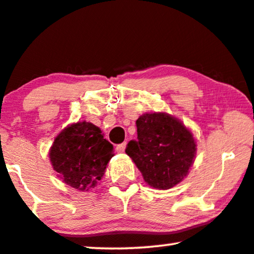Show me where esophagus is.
I'll list each match as a JSON object with an SVG mask.
<instances>
[{"mask_svg":"<svg viewBox=\"0 0 254 254\" xmlns=\"http://www.w3.org/2000/svg\"><path fill=\"white\" fill-rule=\"evenodd\" d=\"M126 146H127V142H122V143H120V145L117 146V151H118L119 153L125 152V149H126Z\"/></svg>","mask_w":254,"mask_h":254,"instance_id":"esophagus-1","label":"esophagus"}]
</instances>
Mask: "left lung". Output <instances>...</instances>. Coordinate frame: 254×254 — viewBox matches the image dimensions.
I'll use <instances>...</instances> for the list:
<instances>
[{"instance_id":"1","label":"left lung","mask_w":254,"mask_h":254,"mask_svg":"<svg viewBox=\"0 0 254 254\" xmlns=\"http://www.w3.org/2000/svg\"><path fill=\"white\" fill-rule=\"evenodd\" d=\"M137 139L126 153L135 162L149 186L168 190L189 173L195 155L192 133L165 113L143 114L136 120Z\"/></svg>"}]
</instances>
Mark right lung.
I'll use <instances>...</instances> for the list:
<instances>
[{"mask_svg":"<svg viewBox=\"0 0 254 254\" xmlns=\"http://www.w3.org/2000/svg\"><path fill=\"white\" fill-rule=\"evenodd\" d=\"M113 145L103 139L99 127L90 122H77L56 136L49 158L53 168L73 189L89 190L105 174Z\"/></svg>","mask_w":254,"mask_h":254,"instance_id":"add662e5","label":"right lung"}]
</instances>
